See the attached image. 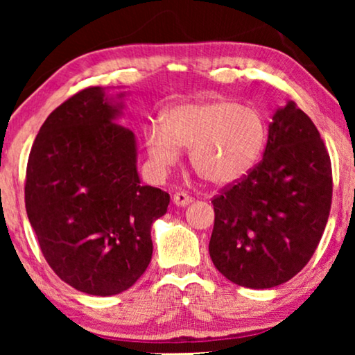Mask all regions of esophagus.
I'll return each mask as SVG.
<instances>
[{
    "label": "esophagus",
    "instance_id": "1",
    "mask_svg": "<svg viewBox=\"0 0 355 355\" xmlns=\"http://www.w3.org/2000/svg\"><path fill=\"white\" fill-rule=\"evenodd\" d=\"M173 202L176 203L178 207H184V205H189V203L192 202V197L186 192H176L173 196Z\"/></svg>",
    "mask_w": 355,
    "mask_h": 355
}]
</instances>
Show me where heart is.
<instances>
[{
    "label": "heart",
    "mask_w": 355,
    "mask_h": 355,
    "mask_svg": "<svg viewBox=\"0 0 355 355\" xmlns=\"http://www.w3.org/2000/svg\"><path fill=\"white\" fill-rule=\"evenodd\" d=\"M266 139L268 125L261 111L227 100L176 105L168 110L164 123L145 129L157 169L173 168L181 147H187L193 171L215 186L244 178L263 153Z\"/></svg>",
    "instance_id": "obj_1"
}]
</instances>
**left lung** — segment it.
<instances>
[{"label":"left lung","instance_id":"left-lung-1","mask_svg":"<svg viewBox=\"0 0 355 355\" xmlns=\"http://www.w3.org/2000/svg\"><path fill=\"white\" fill-rule=\"evenodd\" d=\"M333 197L331 159L312 119L288 101L268 125L263 158L211 198L210 257L250 289L294 278L317 250Z\"/></svg>","mask_w":355,"mask_h":355}]
</instances>
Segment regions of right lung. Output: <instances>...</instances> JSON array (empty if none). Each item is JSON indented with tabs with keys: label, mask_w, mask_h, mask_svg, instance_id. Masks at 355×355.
<instances>
[{
	"label": "right lung",
	"mask_w": 355,
	"mask_h": 355,
	"mask_svg": "<svg viewBox=\"0 0 355 355\" xmlns=\"http://www.w3.org/2000/svg\"><path fill=\"white\" fill-rule=\"evenodd\" d=\"M100 87L51 111L33 140L26 210L51 270L80 293L129 289L152 260V223L169 193L139 179L132 130Z\"/></svg>",
	"instance_id": "right-lung-1"
}]
</instances>
